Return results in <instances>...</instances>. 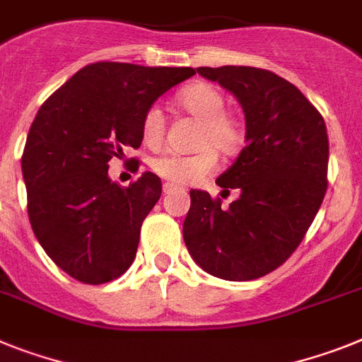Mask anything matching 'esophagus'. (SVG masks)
<instances>
[{
	"label": "esophagus",
	"mask_w": 362,
	"mask_h": 362,
	"mask_svg": "<svg viewBox=\"0 0 362 362\" xmlns=\"http://www.w3.org/2000/svg\"><path fill=\"white\" fill-rule=\"evenodd\" d=\"M177 185H174V183H165L163 185V192L165 194H172L174 192V190H177Z\"/></svg>",
	"instance_id": "34e87169"
}]
</instances>
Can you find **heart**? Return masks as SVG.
<instances>
[{
  "label": "heart",
  "mask_w": 362,
  "mask_h": 362,
  "mask_svg": "<svg viewBox=\"0 0 362 362\" xmlns=\"http://www.w3.org/2000/svg\"><path fill=\"white\" fill-rule=\"evenodd\" d=\"M181 107L203 120L197 143L203 146L194 153L163 151L151 160L157 175L175 185H190L202 181L218 168V148L223 153H233L243 141L240 120L225 111L223 93L211 84H192L177 95ZM165 134V113L159 106H151L143 120V137L146 143L156 144ZM211 146L209 147L208 144Z\"/></svg>",
  "instance_id": "b5f03b06"
}]
</instances>
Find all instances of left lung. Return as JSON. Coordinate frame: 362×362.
Returning a JSON list of instances; mask_svg holds the SVG:
<instances>
[{
    "label": "left lung",
    "instance_id": "left-lung-1",
    "mask_svg": "<svg viewBox=\"0 0 362 362\" xmlns=\"http://www.w3.org/2000/svg\"><path fill=\"white\" fill-rule=\"evenodd\" d=\"M233 93L245 113V148L216 179L240 192L227 209L190 190L183 223L188 252L212 276L245 282L293 255L328 187V134L320 113L291 82L245 66L197 67Z\"/></svg>",
    "mask_w": 362,
    "mask_h": 362
}]
</instances>
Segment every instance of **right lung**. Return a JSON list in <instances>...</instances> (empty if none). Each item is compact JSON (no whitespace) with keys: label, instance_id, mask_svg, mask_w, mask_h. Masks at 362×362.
<instances>
[{"label":"right lung","instance_id":"obj_1","mask_svg":"<svg viewBox=\"0 0 362 362\" xmlns=\"http://www.w3.org/2000/svg\"><path fill=\"white\" fill-rule=\"evenodd\" d=\"M192 75V67L97 62L38 110L21 157L27 211L43 251L75 280L106 284L134 264L160 179L144 172L120 187L107 163L124 146H141L151 104Z\"/></svg>","mask_w":362,"mask_h":362}]
</instances>
